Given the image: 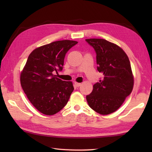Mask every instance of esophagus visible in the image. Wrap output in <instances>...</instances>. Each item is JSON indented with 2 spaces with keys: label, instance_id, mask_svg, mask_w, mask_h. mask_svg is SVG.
Returning <instances> with one entry per match:
<instances>
[{
  "label": "esophagus",
  "instance_id": "1",
  "mask_svg": "<svg viewBox=\"0 0 152 152\" xmlns=\"http://www.w3.org/2000/svg\"><path fill=\"white\" fill-rule=\"evenodd\" d=\"M74 85H75L76 87H80V86H81V83H78V82H74Z\"/></svg>",
  "mask_w": 152,
  "mask_h": 152
}]
</instances>
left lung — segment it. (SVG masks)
<instances>
[{"mask_svg":"<svg viewBox=\"0 0 152 152\" xmlns=\"http://www.w3.org/2000/svg\"><path fill=\"white\" fill-rule=\"evenodd\" d=\"M96 53L97 70L103 78L93 85L86 96L90 108L101 115H108L120 107L133 89L134 76L129 57L118 45L101 38L86 40Z\"/></svg>","mask_w":152,"mask_h":152,"instance_id":"8db88e82","label":"left lung"}]
</instances>
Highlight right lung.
<instances>
[{"label": "right lung", "mask_w": 152, "mask_h": 152, "mask_svg": "<svg viewBox=\"0 0 152 152\" xmlns=\"http://www.w3.org/2000/svg\"><path fill=\"white\" fill-rule=\"evenodd\" d=\"M78 42L64 40L37 48L30 53L20 74L28 101L40 112L51 115L65 106L74 90L72 82L53 74L62 70L65 54Z\"/></svg>", "instance_id": "add662e5"}]
</instances>
